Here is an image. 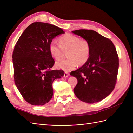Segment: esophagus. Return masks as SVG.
<instances>
[{"label": "esophagus", "instance_id": "34e87169", "mask_svg": "<svg viewBox=\"0 0 133 133\" xmlns=\"http://www.w3.org/2000/svg\"><path fill=\"white\" fill-rule=\"evenodd\" d=\"M69 73H68V72H65V73H64V78H66V77H68V76L69 75Z\"/></svg>", "mask_w": 133, "mask_h": 133}]
</instances>
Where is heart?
<instances>
[{"mask_svg": "<svg viewBox=\"0 0 133 133\" xmlns=\"http://www.w3.org/2000/svg\"><path fill=\"white\" fill-rule=\"evenodd\" d=\"M59 43L52 41L49 45L50 54L54 60L62 58L64 51H67V59L61 60L56 63V66L64 71L74 69L78 63L83 64L89 59L90 46L87 40L81 39L71 34H66L59 39Z\"/></svg>", "mask_w": 133, "mask_h": 133, "instance_id": "b5f03b06", "label": "heart"}]
</instances>
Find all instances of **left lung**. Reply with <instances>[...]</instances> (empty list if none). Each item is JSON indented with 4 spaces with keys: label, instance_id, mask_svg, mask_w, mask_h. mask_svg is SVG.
I'll return each instance as SVG.
<instances>
[{
    "label": "left lung",
    "instance_id": "8db88e82",
    "mask_svg": "<svg viewBox=\"0 0 133 133\" xmlns=\"http://www.w3.org/2000/svg\"><path fill=\"white\" fill-rule=\"evenodd\" d=\"M89 42L90 46L87 62L70 75L77 78L74 92L79 100L87 103L99 102L114 90L119 68V58L112 42L92 30L72 31Z\"/></svg>",
    "mask_w": 133,
    "mask_h": 133
}]
</instances>
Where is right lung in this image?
Here are the masks:
<instances>
[{"mask_svg": "<svg viewBox=\"0 0 133 133\" xmlns=\"http://www.w3.org/2000/svg\"><path fill=\"white\" fill-rule=\"evenodd\" d=\"M65 32L49 23L35 22L28 26L16 43L13 53L15 85L26 102L43 105L53 95L52 83L64 76L62 70H51L54 60L49 50L53 39Z\"/></svg>", "mask_w": 133, "mask_h": 133, "instance_id": "obj_1", "label": "right lung"}]
</instances>
